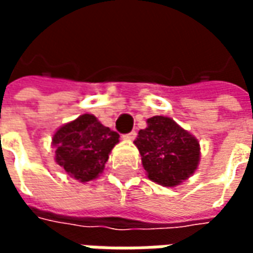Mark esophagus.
<instances>
[{
  "instance_id": "obj_1",
  "label": "esophagus",
  "mask_w": 253,
  "mask_h": 253,
  "mask_svg": "<svg viewBox=\"0 0 253 253\" xmlns=\"http://www.w3.org/2000/svg\"><path fill=\"white\" fill-rule=\"evenodd\" d=\"M123 137H125V139H130V141H131V139H134V138L137 137V132L132 130V131H130L128 134H125Z\"/></svg>"
}]
</instances>
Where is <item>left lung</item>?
<instances>
[{"label":"left lung","instance_id":"1","mask_svg":"<svg viewBox=\"0 0 253 253\" xmlns=\"http://www.w3.org/2000/svg\"><path fill=\"white\" fill-rule=\"evenodd\" d=\"M150 180L172 187L186 180L199 163V142L190 132L167 116L148 119L134 141Z\"/></svg>","mask_w":253,"mask_h":253}]
</instances>
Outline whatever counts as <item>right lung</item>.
Here are the masks:
<instances>
[{
  "label": "right lung",
  "instance_id": "add662e5",
  "mask_svg": "<svg viewBox=\"0 0 253 253\" xmlns=\"http://www.w3.org/2000/svg\"><path fill=\"white\" fill-rule=\"evenodd\" d=\"M118 142L119 134L89 114L62 126L52 138L57 163L80 181L99 176Z\"/></svg>",
  "mask_w": 253,
  "mask_h": 253
}]
</instances>
